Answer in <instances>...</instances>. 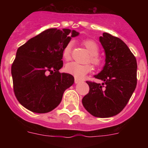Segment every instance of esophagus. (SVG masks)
I'll list each match as a JSON object with an SVG mask.
<instances>
[{
  "label": "esophagus",
  "instance_id": "34e87169",
  "mask_svg": "<svg viewBox=\"0 0 148 148\" xmlns=\"http://www.w3.org/2000/svg\"><path fill=\"white\" fill-rule=\"evenodd\" d=\"M81 82V80H79V79H78V78H75V84H78L80 83Z\"/></svg>",
  "mask_w": 148,
  "mask_h": 148
}]
</instances>
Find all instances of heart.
<instances>
[{"label":"heart","mask_w":148,"mask_h":148,"mask_svg":"<svg viewBox=\"0 0 148 148\" xmlns=\"http://www.w3.org/2000/svg\"><path fill=\"white\" fill-rule=\"evenodd\" d=\"M88 52L90 54V62L95 65H99L101 63L100 58L98 57L99 54V46L93 40H85L83 41ZM72 42H69L65 45L62 51L63 58L66 61L70 60L71 58ZM64 70L66 73L73 75L77 78H82L87 73H90L91 70V66L89 64H80L76 62L68 63L65 66Z\"/></svg>","instance_id":"heart-1"}]
</instances>
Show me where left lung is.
<instances>
[{"label":"left lung","instance_id":"obj_1","mask_svg":"<svg viewBox=\"0 0 148 148\" xmlns=\"http://www.w3.org/2000/svg\"><path fill=\"white\" fill-rule=\"evenodd\" d=\"M99 41L105 52L103 70L94 75L102 84L87 82L88 93L82 104L91 115L108 118L125 108L137 84V62L135 56L123 40L104 32Z\"/></svg>","mask_w":148,"mask_h":148}]
</instances>
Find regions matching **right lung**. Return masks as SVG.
<instances>
[{"mask_svg": "<svg viewBox=\"0 0 148 148\" xmlns=\"http://www.w3.org/2000/svg\"><path fill=\"white\" fill-rule=\"evenodd\" d=\"M78 35L69 29H48L18 48L11 72L14 92L22 106L37 113L58 107L64 92L74 83L73 75L58 71L62 51Z\"/></svg>", "mask_w": 148, "mask_h": 148, "instance_id": "right-lung-1", "label": "right lung"}]
</instances>
